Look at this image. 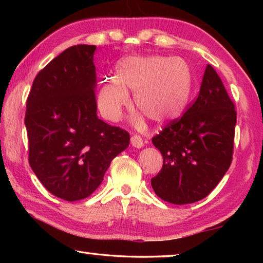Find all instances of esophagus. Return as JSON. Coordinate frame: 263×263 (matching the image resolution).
<instances>
[{"label": "esophagus", "instance_id": "obj_1", "mask_svg": "<svg viewBox=\"0 0 263 263\" xmlns=\"http://www.w3.org/2000/svg\"><path fill=\"white\" fill-rule=\"evenodd\" d=\"M131 145L133 147H137V148H141L142 146H144V141H142L141 137L139 136H132L131 137Z\"/></svg>", "mask_w": 263, "mask_h": 263}]
</instances>
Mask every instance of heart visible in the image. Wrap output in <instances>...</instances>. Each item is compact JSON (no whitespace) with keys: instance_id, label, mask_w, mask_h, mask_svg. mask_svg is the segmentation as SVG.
Segmentation results:
<instances>
[{"instance_id":"heart-1","label":"heart","mask_w":263,"mask_h":263,"mask_svg":"<svg viewBox=\"0 0 263 263\" xmlns=\"http://www.w3.org/2000/svg\"><path fill=\"white\" fill-rule=\"evenodd\" d=\"M193 73L180 58L127 57L118 62L116 77L102 82L97 103L106 119L118 122L130 105L128 90L135 91L136 108L162 125L183 115L193 90ZM142 126L141 118L137 119Z\"/></svg>"}]
</instances>
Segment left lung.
I'll return each instance as SVG.
<instances>
[{"label":"left lung","instance_id":"8db88e82","mask_svg":"<svg viewBox=\"0 0 263 263\" xmlns=\"http://www.w3.org/2000/svg\"><path fill=\"white\" fill-rule=\"evenodd\" d=\"M235 123L234 103L208 65L197 99L152 138L163 158L161 171L151 180L157 196L176 205L206 197L232 162Z\"/></svg>","mask_w":263,"mask_h":263}]
</instances>
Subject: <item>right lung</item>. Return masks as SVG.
<instances>
[{
  "mask_svg": "<svg viewBox=\"0 0 263 263\" xmlns=\"http://www.w3.org/2000/svg\"><path fill=\"white\" fill-rule=\"evenodd\" d=\"M95 45L65 50L39 72L26 100L29 163L52 195L68 202L99 188L130 135L97 117Z\"/></svg>",
  "mask_w": 263,
  "mask_h": 263,
  "instance_id": "obj_1",
  "label": "right lung"
}]
</instances>
